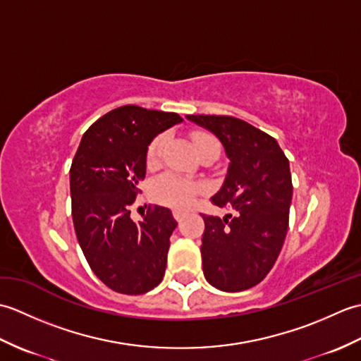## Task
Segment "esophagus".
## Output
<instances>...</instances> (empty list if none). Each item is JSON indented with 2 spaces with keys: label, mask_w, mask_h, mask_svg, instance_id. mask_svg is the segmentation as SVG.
I'll use <instances>...</instances> for the list:
<instances>
[{
  "label": "esophagus",
  "mask_w": 361,
  "mask_h": 361,
  "mask_svg": "<svg viewBox=\"0 0 361 361\" xmlns=\"http://www.w3.org/2000/svg\"><path fill=\"white\" fill-rule=\"evenodd\" d=\"M172 214H173L175 220H176V221H180L183 217H185V214H186V212H185V211H181V209H173V211H172Z\"/></svg>",
  "instance_id": "obj_1"
}]
</instances>
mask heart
<instances>
[{"instance_id": "b5f03b06", "label": "heart", "mask_w": 361, "mask_h": 361, "mask_svg": "<svg viewBox=\"0 0 361 361\" xmlns=\"http://www.w3.org/2000/svg\"><path fill=\"white\" fill-rule=\"evenodd\" d=\"M192 141L197 153L203 152L212 142H217L209 133L204 132H195L192 135ZM164 142L166 137L163 135L157 136L155 140L150 142L147 155H145V163H147L149 167H155L159 163ZM152 192L153 197H155V200H158L159 203L175 206V208H186V206L192 203L194 198L202 192V186L175 173H166L161 176L159 180H157L155 185H153Z\"/></svg>"}]
</instances>
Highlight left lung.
Here are the masks:
<instances>
[{"mask_svg":"<svg viewBox=\"0 0 361 361\" xmlns=\"http://www.w3.org/2000/svg\"><path fill=\"white\" fill-rule=\"evenodd\" d=\"M224 144L229 158L226 178L211 200L235 214L202 216L204 278L221 291L257 286L271 270L288 229L293 194L287 157L278 141L233 116L188 114Z\"/></svg>","mask_w":361,"mask_h":361,"instance_id":"8db88e82","label":"left lung"}]
</instances>
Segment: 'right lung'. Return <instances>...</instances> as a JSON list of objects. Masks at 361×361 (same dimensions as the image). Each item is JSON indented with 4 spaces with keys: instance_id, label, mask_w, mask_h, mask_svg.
Instances as JSON below:
<instances>
[{
    "instance_id": "add662e5",
    "label": "right lung",
    "mask_w": 361,
    "mask_h": 361,
    "mask_svg": "<svg viewBox=\"0 0 361 361\" xmlns=\"http://www.w3.org/2000/svg\"><path fill=\"white\" fill-rule=\"evenodd\" d=\"M176 113L119 106L99 118L82 136L70 169L75 235L91 270L106 287L142 295L163 281L172 212L153 206L141 221L130 219L145 155L157 135L180 124Z\"/></svg>"
}]
</instances>
